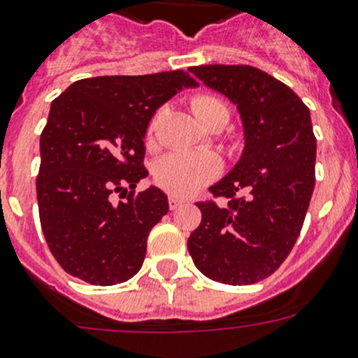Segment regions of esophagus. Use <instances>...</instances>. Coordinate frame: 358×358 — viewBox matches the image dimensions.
Listing matches in <instances>:
<instances>
[{
	"instance_id": "1",
	"label": "esophagus",
	"mask_w": 358,
	"mask_h": 358,
	"mask_svg": "<svg viewBox=\"0 0 358 358\" xmlns=\"http://www.w3.org/2000/svg\"><path fill=\"white\" fill-rule=\"evenodd\" d=\"M182 199H179V197H169V206H170V210H177V208L179 206H182Z\"/></svg>"
}]
</instances>
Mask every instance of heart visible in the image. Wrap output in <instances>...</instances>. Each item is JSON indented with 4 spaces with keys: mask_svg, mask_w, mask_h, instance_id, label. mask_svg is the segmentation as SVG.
Here are the masks:
<instances>
[{
    "mask_svg": "<svg viewBox=\"0 0 358 358\" xmlns=\"http://www.w3.org/2000/svg\"><path fill=\"white\" fill-rule=\"evenodd\" d=\"M192 110L204 127H224L229 122V109L222 100L211 94H197L192 98ZM156 129L152 120L148 136ZM222 164L211 152H172L154 164V181L166 194L188 197L215 181L220 176Z\"/></svg>",
    "mask_w": 358,
    "mask_h": 358,
    "instance_id": "obj_1",
    "label": "heart"
}]
</instances>
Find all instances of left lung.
Listing matches in <instances>:
<instances>
[{
  "instance_id": "left-lung-1",
  "label": "left lung",
  "mask_w": 358,
  "mask_h": 358,
  "mask_svg": "<svg viewBox=\"0 0 358 358\" xmlns=\"http://www.w3.org/2000/svg\"><path fill=\"white\" fill-rule=\"evenodd\" d=\"M235 103L243 123L242 157L210 188L226 206L197 202L202 220L188 251L204 276L227 285L265 280L292 251L315 186L310 110L289 85L252 66L189 68Z\"/></svg>"
}]
</instances>
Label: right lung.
<instances>
[{
  "label": "right lung",
  "instance_id": "add662e5",
  "mask_svg": "<svg viewBox=\"0 0 358 358\" xmlns=\"http://www.w3.org/2000/svg\"><path fill=\"white\" fill-rule=\"evenodd\" d=\"M197 82L186 71L113 75L73 82L50 107L41 134L37 204L44 238L66 273L116 285L141 268L148 233L169 213L148 176L145 134L152 116ZM124 201L115 203L112 194Z\"/></svg>",
  "mask_w": 358,
  "mask_h": 358
}]
</instances>
